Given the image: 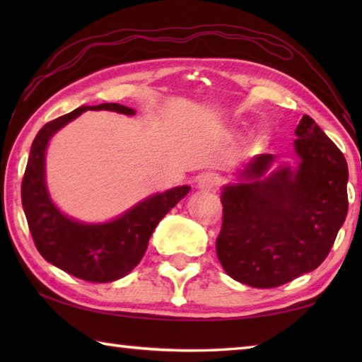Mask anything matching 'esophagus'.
I'll return each instance as SVG.
<instances>
[{"label": "esophagus", "instance_id": "1", "mask_svg": "<svg viewBox=\"0 0 362 362\" xmlns=\"http://www.w3.org/2000/svg\"><path fill=\"white\" fill-rule=\"evenodd\" d=\"M218 175L216 173H206L199 177L198 188L201 189H214L218 185Z\"/></svg>", "mask_w": 362, "mask_h": 362}]
</instances>
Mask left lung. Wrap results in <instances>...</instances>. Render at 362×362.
<instances>
[{
  "label": "left lung",
  "mask_w": 362,
  "mask_h": 362,
  "mask_svg": "<svg viewBox=\"0 0 362 362\" xmlns=\"http://www.w3.org/2000/svg\"><path fill=\"white\" fill-rule=\"evenodd\" d=\"M297 169L268 174L273 155H259L241 173L247 182L220 196V263L243 284L269 289L313 272L326 259L348 212L343 153L305 115L296 129Z\"/></svg>",
  "instance_id": "obj_1"
}]
</instances>
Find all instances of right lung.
I'll return each instance as SVG.
<instances>
[{"instance_id": "obj_1", "label": "right lung", "mask_w": 362, "mask_h": 362, "mask_svg": "<svg viewBox=\"0 0 362 362\" xmlns=\"http://www.w3.org/2000/svg\"><path fill=\"white\" fill-rule=\"evenodd\" d=\"M88 110L136 113L119 103H100L79 107L42 126L30 148L22 180V206L35 246L49 263L79 279L110 283L126 276L139 265L159 220L189 192V187H175L153 194L108 223H83L64 216L54 206L46 188V146L66 122Z\"/></svg>"}]
</instances>
